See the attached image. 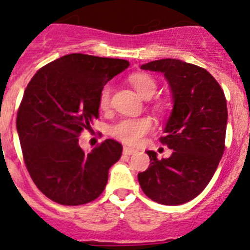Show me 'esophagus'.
<instances>
[{
	"label": "esophagus",
	"instance_id": "1",
	"mask_svg": "<svg viewBox=\"0 0 250 250\" xmlns=\"http://www.w3.org/2000/svg\"><path fill=\"white\" fill-rule=\"evenodd\" d=\"M136 151V149L129 148V146H125V148H123V154H125V155H132V154H134Z\"/></svg>",
	"mask_w": 250,
	"mask_h": 250
}]
</instances>
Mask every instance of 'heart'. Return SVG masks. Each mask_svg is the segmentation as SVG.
<instances>
[{
    "label": "heart",
    "mask_w": 250,
    "mask_h": 250,
    "mask_svg": "<svg viewBox=\"0 0 250 250\" xmlns=\"http://www.w3.org/2000/svg\"><path fill=\"white\" fill-rule=\"evenodd\" d=\"M129 83L146 100L151 99L157 92V83L146 74H133L129 76ZM111 86L108 83L100 91L99 107L102 111L108 109L111 104ZM151 128H153V122L148 117L123 118L109 127V134L128 146H137L141 143L146 133L151 130Z\"/></svg>",
    "instance_id": "1"
}]
</instances>
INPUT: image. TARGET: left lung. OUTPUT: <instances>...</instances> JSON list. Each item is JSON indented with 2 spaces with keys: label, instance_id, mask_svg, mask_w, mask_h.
Wrapping results in <instances>:
<instances>
[{
  "label": "left lung",
  "instance_id": "8db88e82",
  "mask_svg": "<svg viewBox=\"0 0 250 250\" xmlns=\"http://www.w3.org/2000/svg\"><path fill=\"white\" fill-rule=\"evenodd\" d=\"M141 69L162 72L169 83L172 109L160 142L172 153L158 159L146 151L150 164L138 174L139 185L158 204H186L204 191L225 151V93L207 70L181 60H154Z\"/></svg>",
  "mask_w": 250,
  "mask_h": 250
}]
</instances>
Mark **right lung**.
<instances>
[{"label": "right lung", "mask_w": 250, "mask_h": 250, "mask_svg": "<svg viewBox=\"0 0 250 250\" xmlns=\"http://www.w3.org/2000/svg\"><path fill=\"white\" fill-rule=\"evenodd\" d=\"M128 66L75 53L46 64L28 83L16 125L30 178L51 201L79 206L104 192L122 146L106 139L87 153L79 136L99 118L101 88Z\"/></svg>", "instance_id": "add662e5"}]
</instances>
